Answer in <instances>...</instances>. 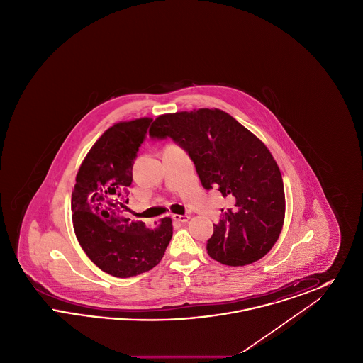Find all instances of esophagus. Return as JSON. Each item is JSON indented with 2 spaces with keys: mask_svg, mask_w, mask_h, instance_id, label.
Masks as SVG:
<instances>
[{
  "mask_svg": "<svg viewBox=\"0 0 363 363\" xmlns=\"http://www.w3.org/2000/svg\"><path fill=\"white\" fill-rule=\"evenodd\" d=\"M174 220H177V222H181V223H185V222H188L190 219L189 215H173Z\"/></svg>",
  "mask_w": 363,
  "mask_h": 363,
  "instance_id": "34e87169",
  "label": "esophagus"
}]
</instances>
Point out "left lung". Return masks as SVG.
<instances>
[{
  "label": "left lung",
  "instance_id": "8db88e82",
  "mask_svg": "<svg viewBox=\"0 0 363 363\" xmlns=\"http://www.w3.org/2000/svg\"><path fill=\"white\" fill-rule=\"evenodd\" d=\"M150 135L173 138L189 154L203 186L230 200L208 240L209 257L230 267L262 259L277 243L286 213L281 174L267 145L219 108L162 114Z\"/></svg>",
  "mask_w": 363,
  "mask_h": 363
}]
</instances>
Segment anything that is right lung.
I'll use <instances>...</instances> for the list:
<instances>
[{
	"label": "right lung",
	"mask_w": 363,
	"mask_h": 363,
	"mask_svg": "<svg viewBox=\"0 0 363 363\" xmlns=\"http://www.w3.org/2000/svg\"><path fill=\"white\" fill-rule=\"evenodd\" d=\"M152 118L110 126L88 151L72 191V222L88 259L104 272L130 277L152 269L173 237V222L163 218L154 228L123 216L133 160Z\"/></svg>",
	"instance_id": "add662e5"
}]
</instances>
